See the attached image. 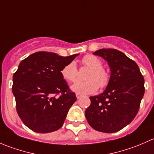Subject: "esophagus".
Wrapping results in <instances>:
<instances>
[{"mask_svg":"<svg viewBox=\"0 0 154 154\" xmlns=\"http://www.w3.org/2000/svg\"><path fill=\"white\" fill-rule=\"evenodd\" d=\"M81 94H78V93H76V97H77V99H79V98H80V97H81Z\"/></svg>","mask_w":154,"mask_h":154,"instance_id":"esophagus-1","label":"esophagus"}]
</instances>
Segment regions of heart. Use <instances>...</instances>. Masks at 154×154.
I'll return each instance as SVG.
<instances>
[{
  "instance_id": "heart-1",
  "label": "heart",
  "mask_w": 154,
  "mask_h": 154,
  "mask_svg": "<svg viewBox=\"0 0 154 154\" xmlns=\"http://www.w3.org/2000/svg\"><path fill=\"white\" fill-rule=\"evenodd\" d=\"M82 65L89 68L86 75V80L76 83L71 86V89L78 94H88L95 92L99 88L103 89L108 86L110 80L109 73L103 68V62L94 55L88 54L81 60ZM63 78L70 83L77 81L78 69L74 62H71L61 70Z\"/></svg>"
}]
</instances>
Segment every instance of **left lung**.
Masks as SVG:
<instances>
[{"label":"left lung","instance_id":"8db88e82","mask_svg":"<svg viewBox=\"0 0 154 154\" xmlns=\"http://www.w3.org/2000/svg\"><path fill=\"white\" fill-rule=\"evenodd\" d=\"M93 54L108 62L109 83L102 94L90 97L85 116L88 125L103 133L119 131L134 119L144 94V80L136 62L112 48Z\"/></svg>","mask_w":154,"mask_h":154}]
</instances>
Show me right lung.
<instances>
[{"instance_id":"right-lung-1","label":"right lung","mask_w":154,"mask_h":154,"mask_svg":"<svg viewBox=\"0 0 154 154\" xmlns=\"http://www.w3.org/2000/svg\"><path fill=\"white\" fill-rule=\"evenodd\" d=\"M77 55L61 57L39 51L20 63L13 74L12 90L18 116L32 131L51 133L63 125L77 97L61 70Z\"/></svg>"}]
</instances>
